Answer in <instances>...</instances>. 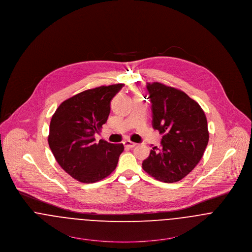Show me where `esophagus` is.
<instances>
[{
  "mask_svg": "<svg viewBox=\"0 0 252 252\" xmlns=\"http://www.w3.org/2000/svg\"><path fill=\"white\" fill-rule=\"evenodd\" d=\"M123 144H124V146H125L126 148H133V147L136 146V143H135V142H132V141H130V140H125V141L123 142Z\"/></svg>",
  "mask_w": 252,
  "mask_h": 252,
  "instance_id": "1",
  "label": "esophagus"
}]
</instances>
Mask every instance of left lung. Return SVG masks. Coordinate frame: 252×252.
<instances>
[{"label":"left lung","instance_id":"8db88e82","mask_svg":"<svg viewBox=\"0 0 252 252\" xmlns=\"http://www.w3.org/2000/svg\"><path fill=\"white\" fill-rule=\"evenodd\" d=\"M152 104V125L161 148L143 160L142 168L164 183L178 182L200 161L209 141L206 115L185 92L158 82L147 83Z\"/></svg>","mask_w":252,"mask_h":252}]
</instances>
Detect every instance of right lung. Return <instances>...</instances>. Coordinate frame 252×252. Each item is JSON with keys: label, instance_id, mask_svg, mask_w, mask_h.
I'll list each match as a JSON object with an SVG mask.
<instances>
[{"label": "right lung", "instance_id": "obj_1", "mask_svg": "<svg viewBox=\"0 0 252 252\" xmlns=\"http://www.w3.org/2000/svg\"><path fill=\"white\" fill-rule=\"evenodd\" d=\"M123 84L102 86L63 101L50 122L49 146L55 159L71 177L90 184L109 176L116 167L122 143L113 144L94 135L108 120L111 101Z\"/></svg>", "mask_w": 252, "mask_h": 252}]
</instances>
